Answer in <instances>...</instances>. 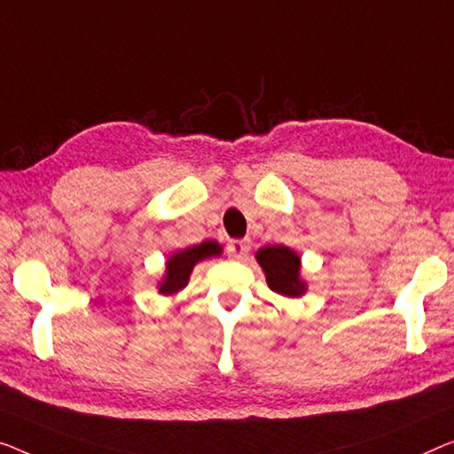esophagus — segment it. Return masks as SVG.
Listing matches in <instances>:
<instances>
[{
  "label": "esophagus",
  "instance_id": "34e87169",
  "mask_svg": "<svg viewBox=\"0 0 454 454\" xmlns=\"http://www.w3.org/2000/svg\"><path fill=\"white\" fill-rule=\"evenodd\" d=\"M248 250H250V240H230L226 247L228 256H232V259H236V261L247 259Z\"/></svg>",
  "mask_w": 454,
  "mask_h": 454
}]
</instances>
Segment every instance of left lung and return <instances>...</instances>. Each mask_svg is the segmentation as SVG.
Segmentation results:
<instances>
[{"mask_svg":"<svg viewBox=\"0 0 454 454\" xmlns=\"http://www.w3.org/2000/svg\"><path fill=\"white\" fill-rule=\"evenodd\" d=\"M254 256L262 270H265L269 287L275 294L286 297H297L306 294V283L300 277L301 259L297 256L295 250L283 245H275L261 248Z\"/></svg>","mask_w":454,"mask_h":454,"instance_id":"8db88e82","label":"left lung"}]
</instances>
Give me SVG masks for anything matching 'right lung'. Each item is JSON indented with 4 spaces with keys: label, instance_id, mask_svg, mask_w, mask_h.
<instances>
[{
    "label": "right lung",
    "instance_id": "obj_1",
    "mask_svg": "<svg viewBox=\"0 0 454 454\" xmlns=\"http://www.w3.org/2000/svg\"><path fill=\"white\" fill-rule=\"evenodd\" d=\"M222 253V247L214 240H206L198 247H189L184 250H177L171 259L167 261V270L162 281L159 283V294L162 295H175L187 286L189 275H192L193 267L200 261L209 259V256H218Z\"/></svg>",
    "mask_w": 454,
    "mask_h": 454
}]
</instances>
